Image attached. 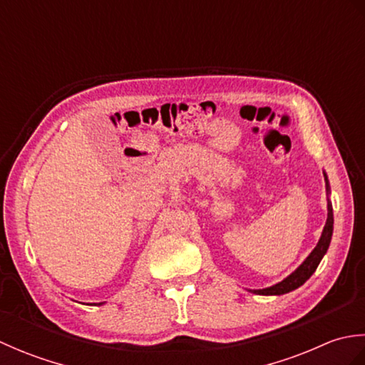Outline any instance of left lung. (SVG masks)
<instances>
[{"label": "left lung", "instance_id": "left-lung-1", "mask_svg": "<svg viewBox=\"0 0 365 365\" xmlns=\"http://www.w3.org/2000/svg\"><path fill=\"white\" fill-rule=\"evenodd\" d=\"M324 180H327V191L329 195V183H328V177L324 174ZM334 226V216H332V205L328 200V220L327 224H324L322 237L319 240V243L314 247V251L309 254V257L301 263V265L293 271L290 276H287L284 281L277 282L271 287H267V289H260V290H250L255 294H284L289 293L294 289H298L302 284H304L309 277L314 274V271L319 267V263L322 262L323 255L327 254L329 243H331V237H332V227Z\"/></svg>", "mask_w": 365, "mask_h": 365}]
</instances>
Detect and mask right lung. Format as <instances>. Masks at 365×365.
<instances>
[{"label": "right lung", "mask_w": 365, "mask_h": 365, "mask_svg": "<svg viewBox=\"0 0 365 365\" xmlns=\"http://www.w3.org/2000/svg\"><path fill=\"white\" fill-rule=\"evenodd\" d=\"M100 304H103V302H98V306H100Z\"/></svg>", "instance_id": "1"}]
</instances>
